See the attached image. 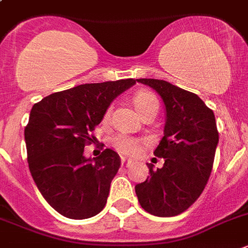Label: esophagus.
Here are the masks:
<instances>
[{
	"mask_svg": "<svg viewBox=\"0 0 248 248\" xmlns=\"http://www.w3.org/2000/svg\"><path fill=\"white\" fill-rule=\"evenodd\" d=\"M121 165L126 166V168H129V166L132 165V160H129V159H126V158H122L121 159Z\"/></svg>",
	"mask_w": 248,
	"mask_h": 248,
	"instance_id": "1",
	"label": "esophagus"
}]
</instances>
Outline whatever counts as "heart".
<instances>
[{"mask_svg":"<svg viewBox=\"0 0 248 248\" xmlns=\"http://www.w3.org/2000/svg\"><path fill=\"white\" fill-rule=\"evenodd\" d=\"M133 104L140 115L152 108H159V101L156 96L148 90H140L133 98ZM112 144L119 152L127 155H136L140 150V140L137 138L128 137V136H119L112 140Z\"/></svg>","mask_w":248,"mask_h":248,"instance_id":"heart-1","label":"heart"}]
</instances>
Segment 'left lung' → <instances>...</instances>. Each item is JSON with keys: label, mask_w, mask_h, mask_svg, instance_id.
<instances>
[{"label": "left lung", "mask_w": 248, "mask_h": 248, "mask_svg": "<svg viewBox=\"0 0 248 248\" xmlns=\"http://www.w3.org/2000/svg\"><path fill=\"white\" fill-rule=\"evenodd\" d=\"M161 96L165 105L164 137L154 155L163 168L136 185L140 207L155 217H175L188 209L204 189L214 163L219 133L214 112L198 95L160 79H137Z\"/></svg>", "instance_id": "left-lung-1"}]
</instances>
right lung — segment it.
Masks as SVG:
<instances>
[{"label": "right lung", "mask_w": 248, "mask_h": 248, "mask_svg": "<svg viewBox=\"0 0 248 248\" xmlns=\"http://www.w3.org/2000/svg\"><path fill=\"white\" fill-rule=\"evenodd\" d=\"M136 79L80 84L54 93L30 111L24 129L28 164L46 202L69 219L92 218L104 209L110 185L121 164L106 148L98 158H85L95 126L120 94Z\"/></svg>", "instance_id": "1"}]
</instances>
